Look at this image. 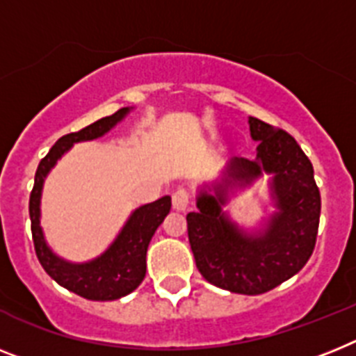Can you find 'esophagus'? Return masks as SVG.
Segmentation results:
<instances>
[{"instance_id": "1", "label": "esophagus", "mask_w": 356, "mask_h": 356, "mask_svg": "<svg viewBox=\"0 0 356 356\" xmlns=\"http://www.w3.org/2000/svg\"><path fill=\"white\" fill-rule=\"evenodd\" d=\"M172 206L175 211H186L190 206V193L186 190H177L172 195Z\"/></svg>"}]
</instances>
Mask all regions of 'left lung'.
Masks as SVG:
<instances>
[{
  "label": "left lung",
  "instance_id": "8db88e82",
  "mask_svg": "<svg viewBox=\"0 0 356 356\" xmlns=\"http://www.w3.org/2000/svg\"><path fill=\"white\" fill-rule=\"evenodd\" d=\"M257 157H232L211 183L197 188L195 211L186 215L197 270L232 293L261 295L291 279L313 253L321 193L313 166L293 137L257 118L248 119ZM268 177L275 210L250 230L223 208L237 193Z\"/></svg>",
  "mask_w": 356,
  "mask_h": 356
}]
</instances>
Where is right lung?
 I'll return each instance as SVG.
<instances>
[{
	"mask_svg": "<svg viewBox=\"0 0 356 356\" xmlns=\"http://www.w3.org/2000/svg\"><path fill=\"white\" fill-rule=\"evenodd\" d=\"M130 112L132 106H127L108 118L92 122L90 127L83 128L79 132L63 136L38 166L34 190L31 193L29 211H31L32 238H34L35 255L40 259L43 270L59 286L88 300H115L132 293L141 284L146 275L148 244L154 237L155 229L159 228L164 217L170 213L172 199L164 195L150 204L136 208L101 255L85 262H72L54 252L41 228V195H43L44 179L76 143L94 141L106 136Z\"/></svg>",
	"mask_w": 356,
	"mask_h": 356,
	"instance_id": "obj_1",
	"label": "right lung"
}]
</instances>
